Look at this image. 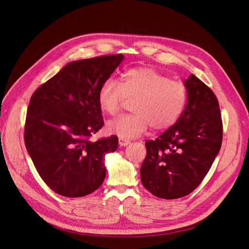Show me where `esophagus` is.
Here are the masks:
<instances>
[{
    "instance_id": "34e87169",
    "label": "esophagus",
    "mask_w": 249,
    "mask_h": 249,
    "mask_svg": "<svg viewBox=\"0 0 249 249\" xmlns=\"http://www.w3.org/2000/svg\"><path fill=\"white\" fill-rule=\"evenodd\" d=\"M118 142H119V145L120 146H127L130 141L127 140V139H124V138H119V140H118Z\"/></svg>"
}]
</instances>
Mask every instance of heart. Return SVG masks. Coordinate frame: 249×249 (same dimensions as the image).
Instances as JSON below:
<instances>
[{
  "label": "heart",
  "instance_id": "1",
  "mask_svg": "<svg viewBox=\"0 0 249 249\" xmlns=\"http://www.w3.org/2000/svg\"><path fill=\"white\" fill-rule=\"evenodd\" d=\"M133 114L109 120L107 132L124 139L139 137L151 126L165 130L174 126L184 112L187 89L152 68H133L123 73L122 83L113 77L105 81L98 91L100 109L106 114L119 112L127 99L134 100Z\"/></svg>",
  "mask_w": 249,
  "mask_h": 249
}]
</instances>
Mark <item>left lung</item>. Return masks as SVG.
<instances>
[{
	"mask_svg": "<svg viewBox=\"0 0 249 249\" xmlns=\"http://www.w3.org/2000/svg\"><path fill=\"white\" fill-rule=\"evenodd\" d=\"M188 102L178 121L155 140L145 142L140 167L143 187L156 197L173 200L197 188L215 160L223 136L219 103L201 80H185Z\"/></svg>",
	"mask_w": 249,
	"mask_h": 249,
	"instance_id": "8db88e82",
	"label": "left lung"
}]
</instances>
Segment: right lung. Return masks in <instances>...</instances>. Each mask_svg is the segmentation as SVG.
<instances>
[{
    "label": "right lung",
    "mask_w": 249,
    "mask_h": 249,
    "mask_svg": "<svg viewBox=\"0 0 249 249\" xmlns=\"http://www.w3.org/2000/svg\"><path fill=\"white\" fill-rule=\"evenodd\" d=\"M123 58L116 54L71 61L30 99L25 145L39 176L58 195L84 197L103 184L105 155L117 150L118 137L95 142L89 137L104 125L99 89Z\"/></svg>",
    "instance_id": "add662e5"
}]
</instances>
